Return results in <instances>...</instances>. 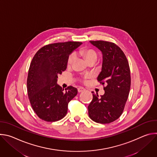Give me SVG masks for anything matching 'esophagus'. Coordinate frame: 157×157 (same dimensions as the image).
I'll list each match as a JSON object with an SVG mask.
<instances>
[{"instance_id": "1", "label": "esophagus", "mask_w": 157, "mask_h": 157, "mask_svg": "<svg viewBox=\"0 0 157 157\" xmlns=\"http://www.w3.org/2000/svg\"><path fill=\"white\" fill-rule=\"evenodd\" d=\"M86 90V89L84 88V87H79L78 88V91L79 93H82L83 91H84Z\"/></svg>"}]
</instances>
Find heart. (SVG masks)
<instances>
[{"mask_svg": "<svg viewBox=\"0 0 157 157\" xmlns=\"http://www.w3.org/2000/svg\"><path fill=\"white\" fill-rule=\"evenodd\" d=\"M78 55L81 56L82 58H84L87 63L89 61L94 60L96 61L98 59V53L93 48H88V47H84L81 48L78 52ZM76 59V55L75 53H72L68 58V60H67V65L68 66H71L73 63H75ZM91 78V76L87 75L84 77V78L87 79Z\"/></svg>", "mask_w": 157, "mask_h": 157, "instance_id": "obj_1", "label": "heart"}]
</instances>
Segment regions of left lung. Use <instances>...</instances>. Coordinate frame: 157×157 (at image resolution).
<instances>
[{
	"label": "left lung",
	"mask_w": 157,
	"mask_h": 157,
	"mask_svg": "<svg viewBox=\"0 0 157 157\" xmlns=\"http://www.w3.org/2000/svg\"><path fill=\"white\" fill-rule=\"evenodd\" d=\"M90 43L102 52V71L98 81L106 86L104 95L93 94L88 114L97 123L109 124L119 118L124 111L131 84L130 67L124 53L115 43L102 40Z\"/></svg>",
	"instance_id": "1"
}]
</instances>
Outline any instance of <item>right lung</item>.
<instances>
[{"label": "right lung", "mask_w": 157, "mask_h": 157, "mask_svg": "<svg viewBox=\"0 0 157 157\" xmlns=\"http://www.w3.org/2000/svg\"><path fill=\"white\" fill-rule=\"evenodd\" d=\"M79 41L49 44L34 55L27 81L28 96L38 117L47 122H55L67 114L70 101L78 94L71 86L64 89L57 84L58 75L67 68L70 55L81 44Z\"/></svg>", "instance_id": "add662e5"}]
</instances>
